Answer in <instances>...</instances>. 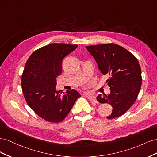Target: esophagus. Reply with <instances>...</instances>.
Instances as JSON below:
<instances>
[{
  "mask_svg": "<svg viewBox=\"0 0 157 157\" xmlns=\"http://www.w3.org/2000/svg\"><path fill=\"white\" fill-rule=\"evenodd\" d=\"M87 98H88V99H89L90 101L94 102V103H97L98 102L97 100H96V96H88Z\"/></svg>",
  "mask_w": 157,
  "mask_h": 157,
  "instance_id": "esophagus-1",
  "label": "esophagus"
}]
</instances>
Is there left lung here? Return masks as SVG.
I'll return each instance as SVG.
<instances>
[{
    "instance_id": "8db88e82",
    "label": "left lung",
    "mask_w": 157,
    "mask_h": 157,
    "mask_svg": "<svg viewBox=\"0 0 157 157\" xmlns=\"http://www.w3.org/2000/svg\"><path fill=\"white\" fill-rule=\"evenodd\" d=\"M86 48L102 74L109 77L106 82L111 93L98 95V101L113 107L108 119L121 117L134 103L140 92L142 78L138 61L131 52L115 44L88 46Z\"/></svg>"
}]
</instances>
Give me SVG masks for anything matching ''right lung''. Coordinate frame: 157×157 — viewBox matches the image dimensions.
I'll use <instances>...</instances> for the list:
<instances>
[{
	"label": "right lung",
	"mask_w": 157,
	"mask_h": 157,
	"mask_svg": "<svg viewBox=\"0 0 157 157\" xmlns=\"http://www.w3.org/2000/svg\"><path fill=\"white\" fill-rule=\"evenodd\" d=\"M77 44L54 43L35 50L27 59L21 77L27 103L45 121L58 123L70 112L80 94L75 90L57 91L56 78L62 72L63 59Z\"/></svg>",
	"instance_id": "obj_1"
}]
</instances>
